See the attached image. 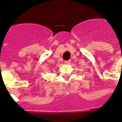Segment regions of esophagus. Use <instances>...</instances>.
<instances>
[{"mask_svg": "<svg viewBox=\"0 0 122 122\" xmlns=\"http://www.w3.org/2000/svg\"><path fill=\"white\" fill-rule=\"evenodd\" d=\"M70 62H71L70 60H68V61H65V64H66V65H69V64L70 63Z\"/></svg>", "mask_w": 122, "mask_h": 122, "instance_id": "obj_1", "label": "esophagus"}]
</instances>
